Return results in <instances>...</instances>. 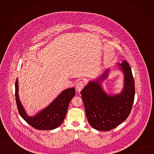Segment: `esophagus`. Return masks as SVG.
I'll list each match as a JSON object with an SVG mask.
<instances>
[{
    "mask_svg": "<svg viewBox=\"0 0 154 154\" xmlns=\"http://www.w3.org/2000/svg\"><path fill=\"white\" fill-rule=\"evenodd\" d=\"M84 86V83L82 81L79 82L77 85H76V90L77 92H80L82 91V90Z\"/></svg>",
    "mask_w": 154,
    "mask_h": 154,
    "instance_id": "1",
    "label": "esophagus"
}]
</instances>
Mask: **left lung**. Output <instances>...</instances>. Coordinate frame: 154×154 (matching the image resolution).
I'll return each instance as SVG.
<instances>
[{"label": "left lung", "mask_w": 154, "mask_h": 154, "mask_svg": "<svg viewBox=\"0 0 154 154\" xmlns=\"http://www.w3.org/2000/svg\"><path fill=\"white\" fill-rule=\"evenodd\" d=\"M118 64L124 74V87L121 93L113 95L103 89L102 82L108 77L110 69L90 80L80 93L88 121L99 131H109L124 122L134 103L135 82L131 68L126 61Z\"/></svg>", "instance_id": "obj_1"}]
</instances>
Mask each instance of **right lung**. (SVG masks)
Returning <instances> with one entry per match:
<instances>
[{
    "instance_id": "1",
    "label": "right lung",
    "mask_w": 154,
    "mask_h": 154,
    "mask_svg": "<svg viewBox=\"0 0 154 154\" xmlns=\"http://www.w3.org/2000/svg\"><path fill=\"white\" fill-rule=\"evenodd\" d=\"M18 80L15 83V97L18 112L29 124L40 130H50L58 127L66 115L69 104L75 94L74 87L63 90L48 106L33 116H29L19 97Z\"/></svg>"
}]
</instances>
